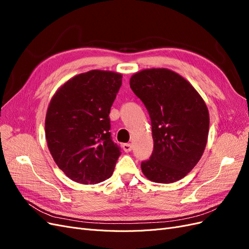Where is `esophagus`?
I'll list each match as a JSON object with an SVG mask.
<instances>
[{
    "label": "esophagus",
    "instance_id": "1",
    "mask_svg": "<svg viewBox=\"0 0 249 249\" xmlns=\"http://www.w3.org/2000/svg\"><path fill=\"white\" fill-rule=\"evenodd\" d=\"M123 148H124V152L129 153V152H131V150L133 149V145L131 144V143H124V144L123 145Z\"/></svg>",
    "mask_w": 249,
    "mask_h": 249
}]
</instances>
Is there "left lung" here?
I'll list each match as a JSON object with an SVG mask.
<instances>
[{
    "label": "left lung",
    "mask_w": 249,
    "mask_h": 249,
    "mask_svg": "<svg viewBox=\"0 0 249 249\" xmlns=\"http://www.w3.org/2000/svg\"><path fill=\"white\" fill-rule=\"evenodd\" d=\"M152 122L154 150L141 169L149 180L170 184L198 163L208 141L210 117L205 101L189 82L168 69H147L130 79Z\"/></svg>",
    "instance_id": "1"
}]
</instances>
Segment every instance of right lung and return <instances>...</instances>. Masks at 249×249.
<instances>
[{"label": "right lung", "instance_id": "right-lung-1", "mask_svg": "<svg viewBox=\"0 0 249 249\" xmlns=\"http://www.w3.org/2000/svg\"><path fill=\"white\" fill-rule=\"evenodd\" d=\"M122 73L93 70L66 81L53 95L46 139L57 166L79 184L109 178L119 147L111 139L109 113L122 86Z\"/></svg>", "mask_w": 249, "mask_h": 249}]
</instances>
